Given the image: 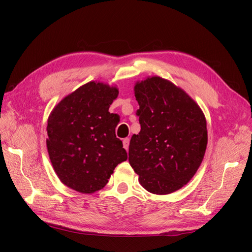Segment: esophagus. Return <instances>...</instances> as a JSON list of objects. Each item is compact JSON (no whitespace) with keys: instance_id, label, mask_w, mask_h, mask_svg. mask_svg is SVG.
Masks as SVG:
<instances>
[{"instance_id":"esophagus-1","label":"esophagus","mask_w":252,"mask_h":252,"mask_svg":"<svg viewBox=\"0 0 252 252\" xmlns=\"http://www.w3.org/2000/svg\"><path fill=\"white\" fill-rule=\"evenodd\" d=\"M123 147H125L126 149V151H127V149H129V144H130V138H125V140H123Z\"/></svg>"}]
</instances>
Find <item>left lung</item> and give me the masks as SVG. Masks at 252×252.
Masks as SVG:
<instances>
[{"mask_svg":"<svg viewBox=\"0 0 252 252\" xmlns=\"http://www.w3.org/2000/svg\"><path fill=\"white\" fill-rule=\"evenodd\" d=\"M141 131L131 138L129 162L146 190L165 195L195 175L208 143L201 109L183 90L160 77L134 87Z\"/></svg>","mask_w":252,"mask_h":252,"instance_id":"1","label":"left lung"}]
</instances>
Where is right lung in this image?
Listing matches in <instances>:
<instances>
[{
    "label": "right lung",
    "instance_id": "add662e5",
    "mask_svg": "<svg viewBox=\"0 0 252 252\" xmlns=\"http://www.w3.org/2000/svg\"><path fill=\"white\" fill-rule=\"evenodd\" d=\"M117 88L89 82L66 96L47 120V152L66 186L92 194L108 183L118 164L127 159L116 136L118 117L108 111Z\"/></svg>",
    "mask_w": 252,
    "mask_h": 252
}]
</instances>
